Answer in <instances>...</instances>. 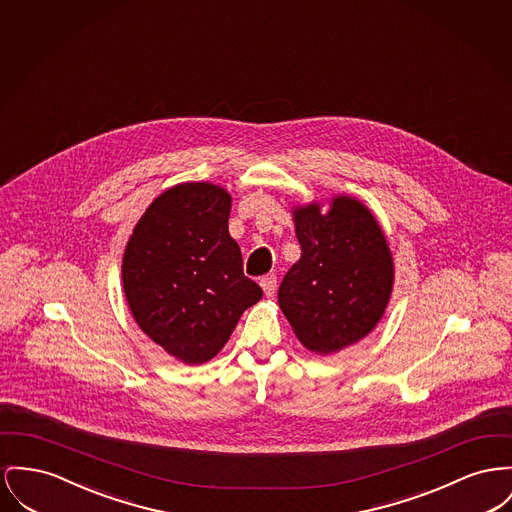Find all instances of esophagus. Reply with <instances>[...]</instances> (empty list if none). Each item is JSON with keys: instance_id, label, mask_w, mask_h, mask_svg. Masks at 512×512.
Instances as JSON below:
<instances>
[{"instance_id": "34e87169", "label": "esophagus", "mask_w": 512, "mask_h": 512, "mask_svg": "<svg viewBox=\"0 0 512 512\" xmlns=\"http://www.w3.org/2000/svg\"><path fill=\"white\" fill-rule=\"evenodd\" d=\"M261 288H263V292H265V296L267 298H271L272 294H274V290H276V276L274 274H267V276H263L261 278Z\"/></svg>"}]
</instances>
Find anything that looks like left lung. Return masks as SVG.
Listing matches in <instances>:
<instances>
[{
    "label": "left lung",
    "mask_w": 512,
    "mask_h": 512,
    "mask_svg": "<svg viewBox=\"0 0 512 512\" xmlns=\"http://www.w3.org/2000/svg\"><path fill=\"white\" fill-rule=\"evenodd\" d=\"M292 216L301 257L280 284L278 305L309 352L336 354L383 319L394 286L391 247L352 195L296 205Z\"/></svg>",
    "instance_id": "obj_1"
}]
</instances>
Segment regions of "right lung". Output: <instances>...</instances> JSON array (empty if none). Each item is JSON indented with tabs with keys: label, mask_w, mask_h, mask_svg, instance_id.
<instances>
[{
	"label": "right lung",
	"mask_w": 512,
	"mask_h": 512,
	"mask_svg": "<svg viewBox=\"0 0 512 512\" xmlns=\"http://www.w3.org/2000/svg\"><path fill=\"white\" fill-rule=\"evenodd\" d=\"M230 209L224 187L178 183L147 207L123 251L121 282L135 323L187 365L212 360L241 313L263 298L243 276Z\"/></svg>",
	"instance_id": "right-lung-1"
}]
</instances>
